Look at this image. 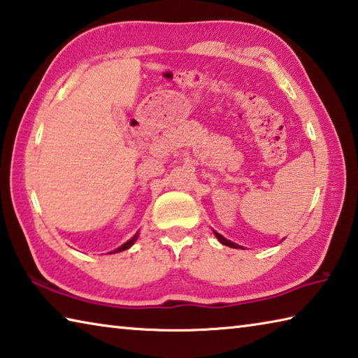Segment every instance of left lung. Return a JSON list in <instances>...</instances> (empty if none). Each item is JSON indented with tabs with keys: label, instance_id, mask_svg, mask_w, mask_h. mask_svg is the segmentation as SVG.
<instances>
[{
	"label": "left lung",
	"instance_id": "1",
	"mask_svg": "<svg viewBox=\"0 0 358 358\" xmlns=\"http://www.w3.org/2000/svg\"><path fill=\"white\" fill-rule=\"evenodd\" d=\"M213 233H214V236H216V238L219 239V243H220V244H224V245H229V247H233V249H243L241 245H239V244H235V243H233V241H230V239L224 238L222 235H220V233L214 231V230H213Z\"/></svg>",
	"mask_w": 358,
	"mask_h": 358
}]
</instances>
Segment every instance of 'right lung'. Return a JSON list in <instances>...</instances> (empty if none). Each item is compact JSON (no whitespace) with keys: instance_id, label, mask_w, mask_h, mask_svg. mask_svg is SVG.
<instances>
[{"instance_id":"obj_1","label":"right lung","mask_w":358,"mask_h":358,"mask_svg":"<svg viewBox=\"0 0 358 358\" xmlns=\"http://www.w3.org/2000/svg\"><path fill=\"white\" fill-rule=\"evenodd\" d=\"M138 236H139V231L136 233V235L131 238V239H128V241L125 243V244H122L120 247H117L115 250H113V252H109V253H117V252H122V250H127V249H129V247H131L134 243H136V239H138Z\"/></svg>"}]
</instances>
